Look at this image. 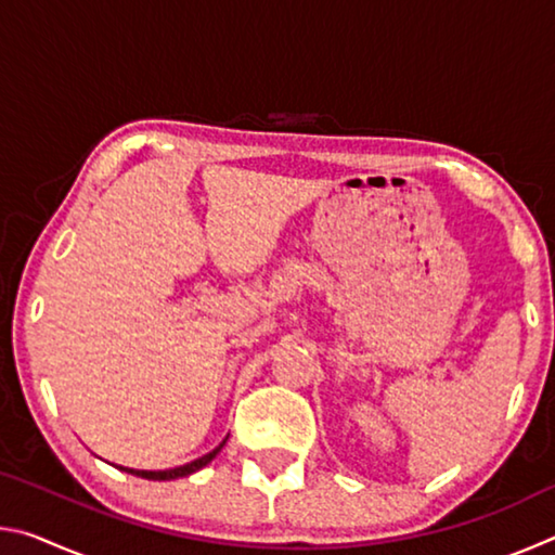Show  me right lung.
Returning a JSON list of instances; mask_svg holds the SVG:
<instances>
[{"label": "right lung", "instance_id": "obj_1", "mask_svg": "<svg viewBox=\"0 0 555 555\" xmlns=\"http://www.w3.org/2000/svg\"><path fill=\"white\" fill-rule=\"evenodd\" d=\"M224 443H228V438H224L218 448L210 450L208 455H203V457H198V460H193V463H185V465L173 467V469H134V467H121V465H119V469H125V473H129V475L144 477V480H178V477H188V475L198 473L201 467L208 465L210 460L220 453Z\"/></svg>", "mask_w": 555, "mask_h": 555}]
</instances>
